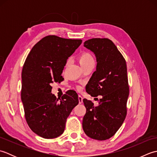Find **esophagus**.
Listing matches in <instances>:
<instances>
[{"label": "esophagus", "mask_w": 157, "mask_h": 157, "mask_svg": "<svg viewBox=\"0 0 157 157\" xmlns=\"http://www.w3.org/2000/svg\"><path fill=\"white\" fill-rule=\"evenodd\" d=\"M78 100H79V104H82V103L83 102V98H82V96H80V95H79V96H78Z\"/></svg>", "instance_id": "esophagus-1"}]
</instances>
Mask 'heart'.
<instances>
[{
  "instance_id": "1",
  "label": "heart",
  "mask_w": 157,
  "mask_h": 157,
  "mask_svg": "<svg viewBox=\"0 0 157 157\" xmlns=\"http://www.w3.org/2000/svg\"><path fill=\"white\" fill-rule=\"evenodd\" d=\"M94 62L93 56L90 52H84L79 56V63L81 66L85 65L89 63Z\"/></svg>"
}]
</instances>
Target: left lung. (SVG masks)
<instances>
[{
    "label": "left lung",
    "mask_w": 157,
    "mask_h": 157,
    "mask_svg": "<svg viewBox=\"0 0 157 157\" xmlns=\"http://www.w3.org/2000/svg\"><path fill=\"white\" fill-rule=\"evenodd\" d=\"M84 46L96 58V69L90 79L86 92L92 96H102L98 105L83 100L86 113L82 127L88 137L105 140L117 132L127 115L129 96L128 79L125 59L108 38H92Z\"/></svg>",
    "instance_id": "1"
}]
</instances>
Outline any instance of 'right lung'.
<instances>
[{"label": "right lung", "mask_w": 157, "mask_h": 157, "mask_svg": "<svg viewBox=\"0 0 157 157\" xmlns=\"http://www.w3.org/2000/svg\"><path fill=\"white\" fill-rule=\"evenodd\" d=\"M82 42V40L47 36L34 46L23 65L21 98L25 117L32 131L43 138L61 136L67 119L78 105L75 91L69 90L61 99L56 98L51 93V85L63 81L67 60Z\"/></svg>", "instance_id": "1"}]
</instances>
